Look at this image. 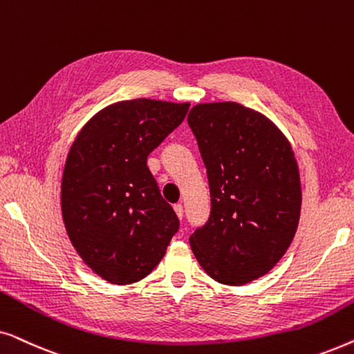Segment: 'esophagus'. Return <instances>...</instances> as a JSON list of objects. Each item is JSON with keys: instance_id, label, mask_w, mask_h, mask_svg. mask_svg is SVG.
Segmentation results:
<instances>
[{"instance_id": "obj_1", "label": "esophagus", "mask_w": 354, "mask_h": 354, "mask_svg": "<svg viewBox=\"0 0 354 354\" xmlns=\"http://www.w3.org/2000/svg\"><path fill=\"white\" fill-rule=\"evenodd\" d=\"M174 211H176L178 219H182V217H183V206L182 205H174Z\"/></svg>"}]
</instances>
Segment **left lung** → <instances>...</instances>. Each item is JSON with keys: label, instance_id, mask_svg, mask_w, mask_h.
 I'll list each match as a JSON object with an SVG mask.
<instances>
[{"label": "left lung", "instance_id": "8db88e82", "mask_svg": "<svg viewBox=\"0 0 354 354\" xmlns=\"http://www.w3.org/2000/svg\"><path fill=\"white\" fill-rule=\"evenodd\" d=\"M209 182L211 212L190 236L206 274L245 285L268 274L292 243L301 185L288 140L272 120L234 101L188 114Z\"/></svg>", "mask_w": 354, "mask_h": 354}]
</instances>
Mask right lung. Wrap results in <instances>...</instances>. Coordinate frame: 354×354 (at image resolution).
Instances as JSON below:
<instances>
[{
    "label": "right lung",
    "instance_id": "1",
    "mask_svg": "<svg viewBox=\"0 0 354 354\" xmlns=\"http://www.w3.org/2000/svg\"><path fill=\"white\" fill-rule=\"evenodd\" d=\"M188 103L130 100L93 115L67 154L61 209L88 268L114 285L138 282L166 254L178 217L147 166L185 119Z\"/></svg>",
    "mask_w": 354,
    "mask_h": 354
}]
</instances>
